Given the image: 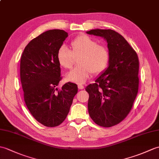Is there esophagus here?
<instances>
[{
  "label": "esophagus",
  "instance_id": "1",
  "mask_svg": "<svg viewBox=\"0 0 159 159\" xmlns=\"http://www.w3.org/2000/svg\"><path fill=\"white\" fill-rule=\"evenodd\" d=\"M78 88H79V89H83L84 86L82 85L81 84H78Z\"/></svg>",
  "mask_w": 159,
  "mask_h": 159
}]
</instances>
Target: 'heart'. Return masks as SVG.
<instances>
[{
	"instance_id": "b5f03b06",
	"label": "heart",
	"mask_w": 159,
	"mask_h": 159,
	"mask_svg": "<svg viewBox=\"0 0 159 159\" xmlns=\"http://www.w3.org/2000/svg\"><path fill=\"white\" fill-rule=\"evenodd\" d=\"M71 51L65 45L57 51V58L62 68H70L77 60L78 66L66 75V80L75 83H83L91 73L99 75L108 64L110 54L108 49L99 45L97 41L87 35H81L70 43Z\"/></svg>"
}]
</instances>
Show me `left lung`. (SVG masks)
<instances>
[{"label":"left lung","mask_w":159,"mask_h":159,"mask_svg":"<svg viewBox=\"0 0 159 159\" xmlns=\"http://www.w3.org/2000/svg\"><path fill=\"white\" fill-rule=\"evenodd\" d=\"M86 32L100 36L108 43V68L85 90L89 95L88 111L91 119L99 126L110 127L127 116L137 96L138 57L123 36L112 30L94 29Z\"/></svg>","instance_id":"8db88e82"}]
</instances>
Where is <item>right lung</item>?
Masks as SVG:
<instances>
[{"label":"right lung","instance_id":"1","mask_svg":"<svg viewBox=\"0 0 159 159\" xmlns=\"http://www.w3.org/2000/svg\"><path fill=\"white\" fill-rule=\"evenodd\" d=\"M68 36L62 30H49L32 39L21 57L20 79L24 101L34 119L48 127L60 125L78 92L75 83L58 90L61 79L57 51Z\"/></svg>","mask_w":159,"mask_h":159}]
</instances>
